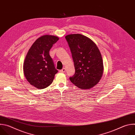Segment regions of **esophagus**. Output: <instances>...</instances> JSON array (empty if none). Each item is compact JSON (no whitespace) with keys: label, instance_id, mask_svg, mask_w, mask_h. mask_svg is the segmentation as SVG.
Wrapping results in <instances>:
<instances>
[{"label":"esophagus","instance_id":"1","mask_svg":"<svg viewBox=\"0 0 135 135\" xmlns=\"http://www.w3.org/2000/svg\"><path fill=\"white\" fill-rule=\"evenodd\" d=\"M60 72H61V73H65V72H66V69L65 68H62L61 70H60Z\"/></svg>","mask_w":135,"mask_h":135}]
</instances>
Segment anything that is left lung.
<instances>
[{
    "label": "left lung",
    "mask_w": 135,
    "mask_h": 135,
    "mask_svg": "<svg viewBox=\"0 0 135 135\" xmlns=\"http://www.w3.org/2000/svg\"><path fill=\"white\" fill-rule=\"evenodd\" d=\"M74 63L75 73L69 78L73 84L81 89H90L101 80L104 71L103 61L96 44L81 34L66 36Z\"/></svg>",
    "instance_id": "8db88e82"
}]
</instances>
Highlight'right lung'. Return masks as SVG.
<instances>
[{
    "label": "right lung",
    "mask_w": 135,
    "mask_h": 135,
    "mask_svg": "<svg viewBox=\"0 0 135 135\" xmlns=\"http://www.w3.org/2000/svg\"><path fill=\"white\" fill-rule=\"evenodd\" d=\"M59 38L45 35L35 41L29 49L23 63V73L33 86L42 89L49 86L57 73L49 51Z\"/></svg>",
    "instance_id": "obj_1"
}]
</instances>
